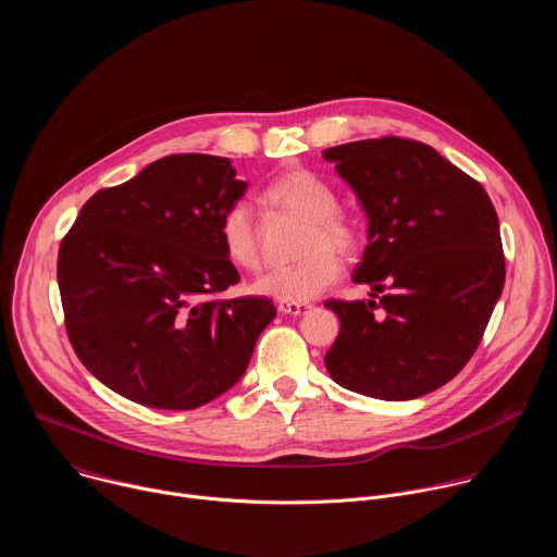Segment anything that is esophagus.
<instances>
[{
	"mask_svg": "<svg viewBox=\"0 0 557 557\" xmlns=\"http://www.w3.org/2000/svg\"><path fill=\"white\" fill-rule=\"evenodd\" d=\"M312 306L310 304H304V301H280L277 304V310L284 312V314H306Z\"/></svg>",
	"mask_w": 557,
	"mask_h": 557,
	"instance_id": "obj_1",
	"label": "esophagus"
}]
</instances>
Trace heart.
I'll use <instances>...</instances> for the list:
<instances>
[{
    "mask_svg": "<svg viewBox=\"0 0 557 557\" xmlns=\"http://www.w3.org/2000/svg\"><path fill=\"white\" fill-rule=\"evenodd\" d=\"M267 200L301 220L299 262L267 271L253 282V290L280 301H308L324 293L342 275V256L359 247V228L355 220L339 211L335 187L310 170L295 168L280 174L267 187ZM220 240L226 258L245 271L260 267V243L249 202H233L220 220Z\"/></svg>",
    "mask_w": 557,
    "mask_h": 557,
    "instance_id": "obj_1",
    "label": "heart"
}]
</instances>
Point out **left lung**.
<instances>
[{"label":"left lung","mask_w":557,"mask_h":557,"mask_svg":"<svg viewBox=\"0 0 557 557\" xmlns=\"http://www.w3.org/2000/svg\"><path fill=\"white\" fill-rule=\"evenodd\" d=\"M324 158L368 215L355 282L379 297L326 299L342 322L326 368L372 399H417L465 368L490 324L505 286L496 209L479 181L419 140H355Z\"/></svg>","instance_id":"8db88e82"}]
</instances>
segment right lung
<instances>
[{"instance_id":"1","label":"right lung","mask_w":557,"mask_h":557,"mask_svg":"<svg viewBox=\"0 0 557 557\" xmlns=\"http://www.w3.org/2000/svg\"><path fill=\"white\" fill-rule=\"evenodd\" d=\"M245 191L228 158L172 153L97 191L65 233L57 280L70 344L125 399L194 410L247 372L273 299L215 297L240 282L220 220Z\"/></svg>"}]
</instances>
